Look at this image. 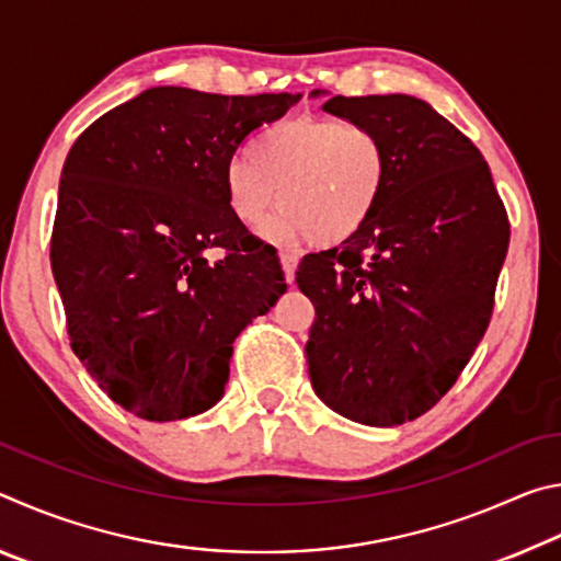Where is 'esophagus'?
Masks as SVG:
<instances>
[{
  "label": "esophagus",
  "instance_id": "esophagus-1",
  "mask_svg": "<svg viewBox=\"0 0 561 561\" xmlns=\"http://www.w3.org/2000/svg\"><path fill=\"white\" fill-rule=\"evenodd\" d=\"M279 262H282V270H284V279H287V284H291L294 282V272H297L299 257H297V254H291V252H282L279 254Z\"/></svg>",
  "mask_w": 561,
  "mask_h": 561
}]
</instances>
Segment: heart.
Wrapping results in <instances>:
<instances>
[{
  "mask_svg": "<svg viewBox=\"0 0 561 561\" xmlns=\"http://www.w3.org/2000/svg\"><path fill=\"white\" fill-rule=\"evenodd\" d=\"M386 183L388 150L374 128L299 116L264 128L225 168V201L247 232H262L282 205L284 234L334 247L371 220Z\"/></svg>",
  "mask_w": 561,
  "mask_h": 561,
  "instance_id": "1",
  "label": "heart"
}]
</instances>
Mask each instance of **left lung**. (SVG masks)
I'll return each mask as SVG.
<instances>
[{
  "mask_svg": "<svg viewBox=\"0 0 561 561\" xmlns=\"http://www.w3.org/2000/svg\"><path fill=\"white\" fill-rule=\"evenodd\" d=\"M321 108L383 138L388 183L351 240L299 262L317 311L309 378L331 411L393 428L431 411L485 336L507 213L485 158L431 103L391 93Z\"/></svg>",
  "mask_w": 561,
  "mask_h": 561,
  "instance_id": "8db88e82",
  "label": "left lung"
}]
</instances>
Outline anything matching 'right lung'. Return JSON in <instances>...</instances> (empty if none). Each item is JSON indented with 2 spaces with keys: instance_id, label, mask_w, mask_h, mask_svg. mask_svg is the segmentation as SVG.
Masks as SVG:
<instances>
[{
  "instance_id": "add662e5",
  "label": "right lung",
  "mask_w": 561,
  "mask_h": 561,
  "mask_svg": "<svg viewBox=\"0 0 561 561\" xmlns=\"http://www.w3.org/2000/svg\"><path fill=\"white\" fill-rule=\"evenodd\" d=\"M301 93L156 87L76 138L61 170L51 272L71 348L111 401L146 421L213 408L232 341L287 291L272 244L234 222L225 168ZM226 257L207 263V249Z\"/></svg>"
}]
</instances>
